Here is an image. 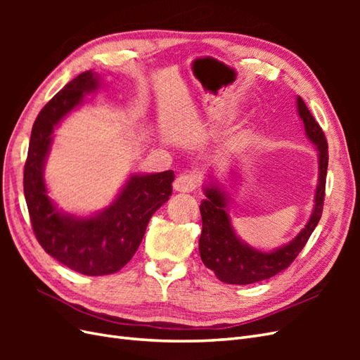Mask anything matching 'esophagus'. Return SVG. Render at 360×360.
Masks as SVG:
<instances>
[{
  "mask_svg": "<svg viewBox=\"0 0 360 360\" xmlns=\"http://www.w3.org/2000/svg\"><path fill=\"white\" fill-rule=\"evenodd\" d=\"M195 188H197V176L195 174H181L174 181V191L180 193L192 192Z\"/></svg>",
  "mask_w": 360,
  "mask_h": 360,
  "instance_id": "1",
  "label": "esophagus"
}]
</instances>
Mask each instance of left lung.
I'll return each instance as SVG.
<instances>
[{
	"instance_id": "8db88e82",
	"label": "left lung",
	"mask_w": 360,
	"mask_h": 360,
	"mask_svg": "<svg viewBox=\"0 0 360 360\" xmlns=\"http://www.w3.org/2000/svg\"><path fill=\"white\" fill-rule=\"evenodd\" d=\"M296 103L304 132L315 148L319 150V184L315 189L314 209L309 221L290 243L270 250V252H263V250L249 246L234 231L231 217L228 214L230 197L226 195L224 184L217 181L213 174H209V180L202 186L205 200H202L200 205L202 219L200 255L204 266L213 270L216 278L225 284H254V282L269 279L285 270L307 245L321 217L326 174H328L329 163L328 141L300 96H297Z\"/></svg>"
}]
</instances>
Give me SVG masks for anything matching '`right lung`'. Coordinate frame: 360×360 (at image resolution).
<instances>
[{"label": "right lung", "mask_w": 360, "mask_h": 360, "mask_svg": "<svg viewBox=\"0 0 360 360\" xmlns=\"http://www.w3.org/2000/svg\"><path fill=\"white\" fill-rule=\"evenodd\" d=\"M99 86V75L86 70L45 105L32 124L24 169L25 201L39 243L61 264L86 276L111 275L129 263L150 217L169 200L174 181L171 169L132 174L111 205L91 216L63 212L49 198L43 172L53 130Z\"/></svg>", "instance_id": "1"}]
</instances>
